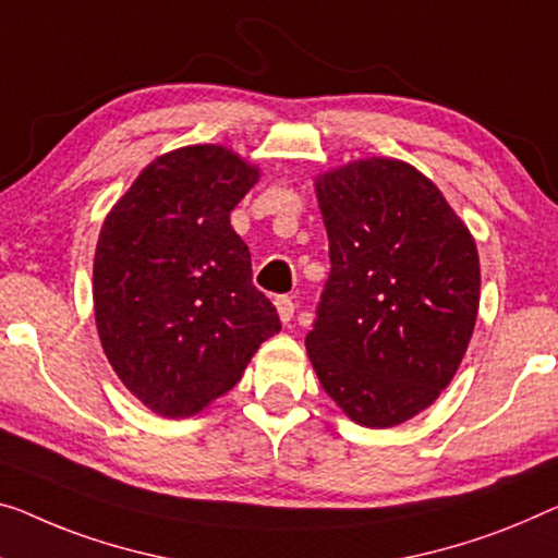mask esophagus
<instances>
[{"label": "esophagus", "mask_w": 558, "mask_h": 558, "mask_svg": "<svg viewBox=\"0 0 558 558\" xmlns=\"http://www.w3.org/2000/svg\"><path fill=\"white\" fill-rule=\"evenodd\" d=\"M276 307H278V315H280V320H282V323H290V320H293V313H295V303H293V298H290V295H280V298H276Z\"/></svg>", "instance_id": "esophagus-1"}]
</instances>
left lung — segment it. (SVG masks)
<instances>
[{"label": "left lung", "instance_id": "left-lung-1", "mask_svg": "<svg viewBox=\"0 0 558 558\" xmlns=\"http://www.w3.org/2000/svg\"><path fill=\"white\" fill-rule=\"evenodd\" d=\"M330 276L305 348L348 418L390 428L428 409L476 326L481 268L469 228L426 174L368 157L315 180Z\"/></svg>", "mask_w": 558, "mask_h": 558}]
</instances>
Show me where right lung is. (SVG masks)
I'll use <instances>...</instances> for the list:
<instances>
[{"label": "right lung", "instance_id": "obj_1", "mask_svg": "<svg viewBox=\"0 0 558 558\" xmlns=\"http://www.w3.org/2000/svg\"><path fill=\"white\" fill-rule=\"evenodd\" d=\"M257 178L222 145L172 149L137 174L99 230V340L130 393L165 418H187L228 393L280 330L230 226Z\"/></svg>", "mask_w": 558, "mask_h": 558}]
</instances>
